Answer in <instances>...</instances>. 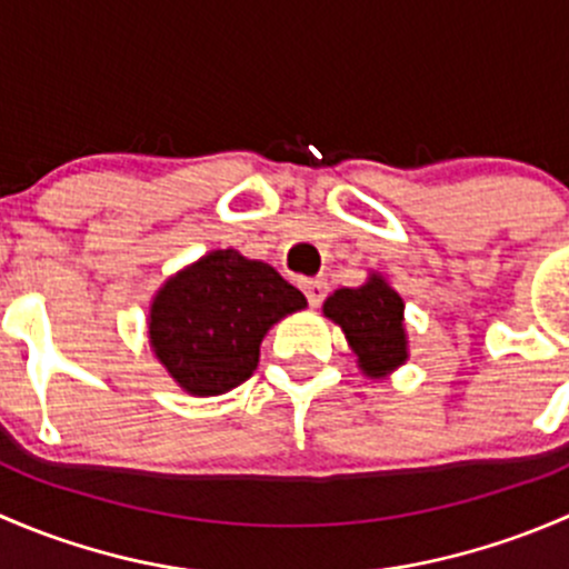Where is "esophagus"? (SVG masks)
I'll return each instance as SVG.
<instances>
[{
	"instance_id": "obj_1",
	"label": "esophagus",
	"mask_w": 569,
	"mask_h": 569,
	"mask_svg": "<svg viewBox=\"0 0 569 569\" xmlns=\"http://www.w3.org/2000/svg\"><path fill=\"white\" fill-rule=\"evenodd\" d=\"M302 291H306L308 302L313 308L321 306V300L327 297V280L325 278H311V280H302Z\"/></svg>"
}]
</instances>
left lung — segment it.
<instances>
[{"mask_svg":"<svg viewBox=\"0 0 569 569\" xmlns=\"http://www.w3.org/2000/svg\"><path fill=\"white\" fill-rule=\"evenodd\" d=\"M321 313L341 327L358 369L369 380H386L410 358L405 300L382 272L371 269L366 283L332 291L321 306Z\"/></svg>","mask_w":569,"mask_h":569,"instance_id":"left-lung-1","label":"left lung"}]
</instances>
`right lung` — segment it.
Listing matches in <instances>:
<instances>
[{
    "instance_id": "add662e5",
    "label": "right lung",
    "mask_w": 569,
    "mask_h": 569,
    "mask_svg": "<svg viewBox=\"0 0 569 569\" xmlns=\"http://www.w3.org/2000/svg\"><path fill=\"white\" fill-rule=\"evenodd\" d=\"M308 300L274 267L211 250L170 274L148 308L153 358L189 396H220L250 380L269 327Z\"/></svg>"
}]
</instances>
